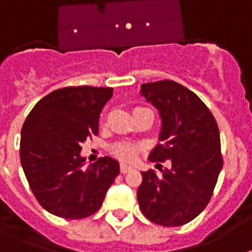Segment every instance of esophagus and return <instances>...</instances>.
<instances>
[{"instance_id": "1", "label": "esophagus", "mask_w": 252, "mask_h": 252, "mask_svg": "<svg viewBox=\"0 0 252 252\" xmlns=\"http://www.w3.org/2000/svg\"><path fill=\"white\" fill-rule=\"evenodd\" d=\"M130 169H132V167H130V165L124 164V163H122V164H120V172H122V173L129 172Z\"/></svg>"}]
</instances>
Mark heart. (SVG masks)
<instances>
[{
    "label": "heart",
    "instance_id": "obj_1",
    "mask_svg": "<svg viewBox=\"0 0 252 252\" xmlns=\"http://www.w3.org/2000/svg\"><path fill=\"white\" fill-rule=\"evenodd\" d=\"M141 147L138 145L128 144V142H119L112 146L111 153L116 158L123 161H133L136 160L137 155L140 153Z\"/></svg>",
    "mask_w": 252,
    "mask_h": 252
}]
</instances>
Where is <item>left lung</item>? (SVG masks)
<instances>
[{
    "mask_svg": "<svg viewBox=\"0 0 252 252\" xmlns=\"http://www.w3.org/2000/svg\"><path fill=\"white\" fill-rule=\"evenodd\" d=\"M141 94L158 108L161 129L151 161L169 160L158 176L141 172L137 199L142 214L163 226L188 224L208 204L222 168L218 123L197 94L172 80L141 85Z\"/></svg>",
    "mask_w": 252,
    "mask_h": 252,
    "instance_id": "1",
    "label": "left lung"
}]
</instances>
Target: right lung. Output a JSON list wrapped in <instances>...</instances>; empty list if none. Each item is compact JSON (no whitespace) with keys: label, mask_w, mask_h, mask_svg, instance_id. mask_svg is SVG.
<instances>
[{"label":"right lung","mask_w":252,"mask_h":252,"mask_svg":"<svg viewBox=\"0 0 252 252\" xmlns=\"http://www.w3.org/2000/svg\"><path fill=\"white\" fill-rule=\"evenodd\" d=\"M112 88L67 87L34 105L22 128L20 161L32 193L50 214L84 219L101 208L119 163L99 158L84 168L81 145L98 134Z\"/></svg>","instance_id":"obj_1"}]
</instances>
